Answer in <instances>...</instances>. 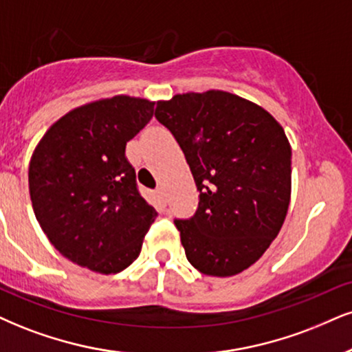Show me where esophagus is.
Wrapping results in <instances>:
<instances>
[{"label":"esophagus","instance_id":"esophagus-1","mask_svg":"<svg viewBox=\"0 0 352 352\" xmlns=\"http://www.w3.org/2000/svg\"><path fill=\"white\" fill-rule=\"evenodd\" d=\"M156 196H158L160 202H162V206H163V207L166 206V194H164L163 188H158V189H156Z\"/></svg>","mask_w":352,"mask_h":352}]
</instances>
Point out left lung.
<instances>
[{
    "label": "left lung",
    "instance_id": "left-lung-1",
    "mask_svg": "<svg viewBox=\"0 0 352 352\" xmlns=\"http://www.w3.org/2000/svg\"><path fill=\"white\" fill-rule=\"evenodd\" d=\"M155 117L179 143L199 190L190 219L175 220L186 258L228 277L264 254L287 215L290 143L258 104L225 91L176 94Z\"/></svg>",
    "mask_w": 352,
    "mask_h": 352
}]
</instances>
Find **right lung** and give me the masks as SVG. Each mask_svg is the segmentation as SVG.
<instances>
[{"instance_id":"1","label":"right lung","mask_w":352,"mask_h":352,"mask_svg":"<svg viewBox=\"0 0 352 352\" xmlns=\"http://www.w3.org/2000/svg\"><path fill=\"white\" fill-rule=\"evenodd\" d=\"M148 99L114 96L58 119L29 163V192L52 245L101 274L138 258L156 210L140 196L125 145L153 117Z\"/></svg>"}]
</instances>
